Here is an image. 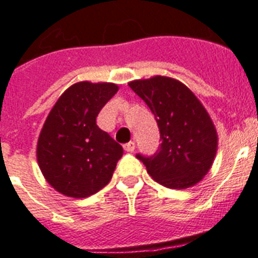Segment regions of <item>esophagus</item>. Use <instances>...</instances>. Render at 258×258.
<instances>
[{
	"mask_svg": "<svg viewBox=\"0 0 258 258\" xmlns=\"http://www.w3.org/2000/svg\"><path fill=\"white\" fill-rule=\"evenodd\" d=\"M124 149H125V152L133 153V152H134V149H136V144H134L133 141H131V142H129V144L124 145Z\"/></svg>",
	"mask_w": 258,
	"mask_h": 258,
	"instance_id": "esophagus-1",
	"label": "esophagus"
}]
</instances>
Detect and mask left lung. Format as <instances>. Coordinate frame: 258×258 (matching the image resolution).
Segmentation results:
<instances>
[{"mask_svg": "<svg viewBox=\"0 0 258 258\" xmlns=\"http://www.w3.org/2000/svg\"><path fill=\"white\" fill-rule=\"evenodd\" d=\"M155 116L161 148L154 157L137 155L162 186L183 190L201 182L212 167L219 137L201 100L182 82L155 75L127 83Z\"/></svg>", "mask_w": 258, "mask_h": 258, "instance_id": "left-lung-1", "label": "left lung"}]
</instances>
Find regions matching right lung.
I'll use <instances>...</instances> for the list:
<instances>
[{"label": "right lung", "mask_w": 258, "mask_h": 258, "mask_svg": "<svg viewBox=\"0 0 258 258\" xmlns=\"http://www.w3.org/2000/svg\"><path fill=\"white\" fill-rule=\"evenodd\" d=\"M118 91L114 83L79 82L50 110L37 144L44 179L64 197H91L112 179L124 149L96 125V117Z\"/></svg>", "instance_id": "1"}]
</instances>
